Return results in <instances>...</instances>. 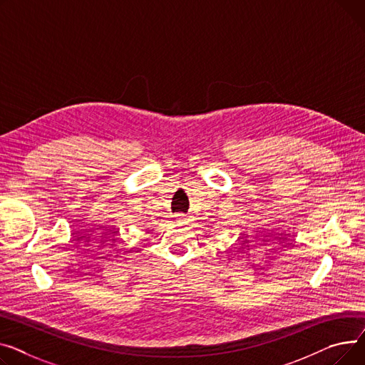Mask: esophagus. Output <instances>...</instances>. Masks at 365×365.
Returning <instances> with one entry per match:
<instances>
[{
	"instance_id": "34e87169",
	"label": "esophagus",
	"mask_w": 365,
	"mask_h": 365,
	"mask_svg": "<svg viewBox=\"0 0 365 365\" xmlns=\"http://www.w3.org/2000/svg\"><path fill=\"white\" fill-rule=\"evenodd\" d=\"M177 221L181 222V224H184L182 221H185V215H182V213H178V215H177Z\"/></svg>"
}]
</instances>
